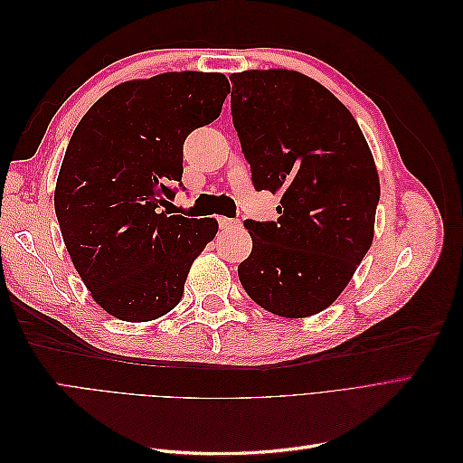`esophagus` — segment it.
Here are the masks:
<instances>
[{"instance_id": "esophagus-1", "label": "esophagus", "mask_w": 463, "mask_h": 463, "mask_svg": "<svg viewBox=\"0 0 463 463\" xmlns=\"http://www.w3.org/2000/svg\"><path fill=\"white\" fill-rule=\"evenodd\" d=\"M218 223H220V228H222V230H232V228H235V226H237V223H240V222H237V220H233V218H226V216H220V218H218Z\"/></svg>"}]
</instances>
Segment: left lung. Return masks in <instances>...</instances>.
I'll use <instances>...</instances> for the list:
<instances>
[{
	"label": "left lung",
	"mask_w": 463,
	"mask_h": 463,
	"mask_svg": "<svg viewBox=\"0 0 463 463\" xmlns=\"http://www.w3.org/2000/svg\"><path fill=\"white\" fill-rule=\"evenodd\" d=\"M232 119L257 191L282 193L276 222L245 220L237 266L262 309L303 318L330 307L373 243L381 184L357 121L328 89L288 69L233 73Z\"/></svg>",
	"instance_id": "left-lung-1"
}]
</instances>
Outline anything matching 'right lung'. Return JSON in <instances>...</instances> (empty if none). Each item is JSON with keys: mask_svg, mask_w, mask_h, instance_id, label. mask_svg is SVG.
<instances>
[{"mask_svg": "<svg viewBox=\"0 0 463 463\" xmlns=\"http://www.w3.org/2000/svg\"><path fill=\"white\" fill-rule=\"evenodd\" d=\"M230 94L222 73H164L106 92L67 145L53 204L65 247L104 311L128 322L170 313L214 218L167 216L184 175V143Z\"/></svg>", "mask_w": 463, "mask_h": 463, "instance_id": "add662e5", "label": "right lung"}]
</instances>
